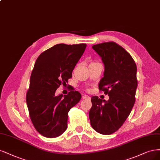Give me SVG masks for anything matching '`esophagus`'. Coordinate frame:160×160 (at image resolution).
Here are the masks:
<instances>
[{"label":"esophagus","mask_w":160,"mask_h":160,"mask_svg":"<svg viewBox=\"0 0 160 160\" xmlns=\"http://www.w3.org/2000/svg\"><path fill=\"white\" fill-rule=\"evenodd\" d=\"M82 99H87V100H90L91 99V98H90V97H89V96H87V95H82Z\"/></svg>","instance_id":"34e87169"}]
</instances>
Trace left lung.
<instances>
[{"instance_id": "8db88e82", "label": "left lung", "mask_w": 160, "mask_h": 160, "mask_svg": "<svg viewBox=\"0 0 160 160\" xmlns=\"http://www.w3.org/2000/svg\"><path fill=\"white\" fill-rule=\"evenodd\" d=\"M92 48L104 65V77L99 82L98 89L108 95L109 99L91 97L90 122L97 132L109 135L122 126L134 107L137 67L130 53L115 42L99 43Z\"/></svg>"}]
</instances>
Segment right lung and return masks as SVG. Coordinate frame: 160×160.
Returning a JSON list of instances; mask_svg holds the SVG:
<instances>
[{"mask_svg": "<svg viewBox=\"0 0 160 160\" xmlns=\"http://www.w3.org/2000/svg\"><path fill=\"white\" fill-rule=\"evenodd\" d=\"M86 47L85 43H59L42 53L36 59L26 103L33 124L43 136L56 138L68 128V112L79 102L81 95L72 90L64 96L56 95V91L71 78Z\"/></svg>", "mask_w": 160, "mask_h": 160, "instance_id": "right-lung-1", "label": "right lung"}]
</instances>
